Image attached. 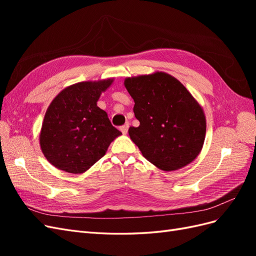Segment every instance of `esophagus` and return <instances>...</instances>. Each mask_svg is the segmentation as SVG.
Masks as SVG:
<instances>
[{
	"instance_id": "1",
	"label": "esophagus",
	"mask_w": 256,
	"mask_h": 256,
	"mask_svg": "<svg viewBox=\"0 0 256 256\" xmlns=\"http://www.w3.org/2000/svg\"><path fill=\"white\" fill-rule=\"evenodd\" d=\"M128 128H129V122H127L126 125H124L120 127V131L124 134H127L128 132Z\"/></svg>"
}]
</instances>
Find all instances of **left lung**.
Listing matches in <instances>:
<instances>
[{
  "label": "left lung",
  "instance_id": "obj_1",
  "mask_svg": "<svg viewBox=\"0 0 256 256\" xmlns=\"http://www.w3.org/2000/svg\"><path fill=\"white\" fill-rule=\"evenodd\" d=\"M124 84L140 122L128 132L143 156L166 172L191 164L202 150L206 118L190 92L162 72L126 78Z\"/></svg>",
  "mask_w": 256,
  "mask_h": 256
}]
</instances>
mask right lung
Instances as JSON below:
<instances>
[{"label": "right lung", "instance_id": "right-lung-1", "mask_svg": "<svg viewBox=\"0 0 256 256\" xmlns=\"http://www.w3.org/2000/svg\"><path fill=\"white\" fill-rule=\"evenodd\" d=\"M114 79L79 82L65 88L52 100L40 134V148L52 166L81 174L102 158L122 132L97 106Z\"/></svg>", "mask_w": 256, "mask_h": 256}]
</instances>
